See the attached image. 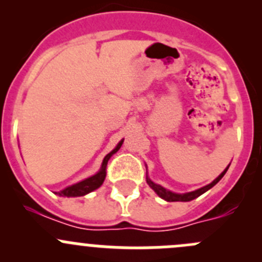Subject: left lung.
Here are the masks:
<instances>
[{
	"label": "left lung",
	"instance_id": "left-lung-1",
	"mask_svg": "<svg viewBox=\"0 0 262 262\" xmlns=\"http://www.w3.org/2000/svg\"><path fill=\"white\" fill-rule=\"evenodd\" d=\"M228 167H229V165L227 166L226 170H224L223 172H222L221 175H219L218 178L215 179V180L210 182L209 185H207V186L200 187V189L195 190V191L185 192V194H176V192H172V191H170V190L165 189V187H162V186H161V185L155 184V182L150 180V179L148 178V176H147L146 179H147V184L149 185V186L152 187L153 190H155L156 194H157L160 198H162V199H165L166 202H190V200H192V199H195V198L200 196V195L204 194L205 191H208V190H209V189H212L214 185H215L216 182L221 180L222 178H223L224 173H226L227 170H228Z\"/></svg>",
	"mask_w": 262,
	"mask_h": 262
}]
</instances>
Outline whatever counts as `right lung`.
<instances>
[{"label": "right lung", "instance_id": "obj_1", "mask_svg": "<svg viewBox=\"0 0 262 262\" xmlns=\"http://www.w3.org/2000/svg\"><path fill=\"white\" fill-rule=\"evenodd\" d=\"M123 142H124V139H121V141L118 143V146H116L114 149L112 150V152L107 153V155L105 156L104 161H102L101 168H100L99 172L95 173V175L91 176V178L84 179V180L77 182V184L71 185V186L66 187V189L62 190V191L55 192V194L59 195V196H67V198H71V196H83V195L89 194V192L94 191V190H96L97 187L101 186L102 182H104V180H105V178H106L107 161L110 160V157H112V156L114 155V153H116L119 149H120V147H121V144H123Z\"/></svg>", "mask_w": 262, "mask_h": 262}]
</instances>
